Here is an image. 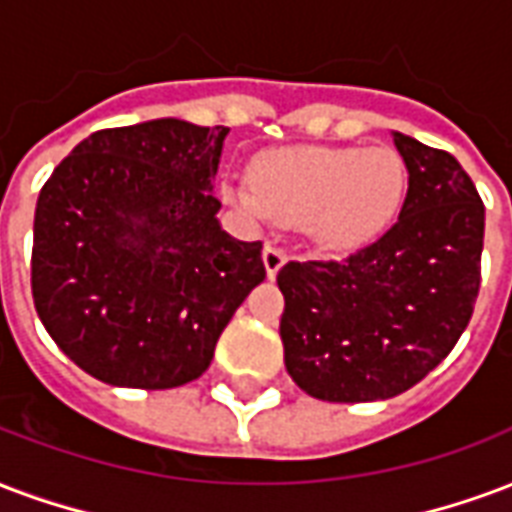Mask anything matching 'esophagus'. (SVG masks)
Segmentation results:
<instances>
[{
    "instance_id": "obj_1",
    "label": "esophagus",
    "mask_w": 512,
    "mask_h": 512,
    "mask_svg": "<svg viewBox=\"0 0 512 512\" xmlns=\"http://www.w3.org/2000/svg\"><path fill=\"white\" fill-rule=\"evenodd\" d=\"M285 249L282 246H276V244H266L263 246V263H266V274L274 279L276 274H279V268L285 266Z\"/></svg>"
}]
</instances>
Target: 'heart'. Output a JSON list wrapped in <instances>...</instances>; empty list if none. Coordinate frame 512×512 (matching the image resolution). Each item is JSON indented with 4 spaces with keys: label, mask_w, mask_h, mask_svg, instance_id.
Listing matches in <instances>:
<instances>
[{
    "label": "heart",
    "mask_w": 512,
    "mask_h": 512,
    "mask_svg": "<svg viewBox=\"0 0 512 512\" xmlns=\"http://www.w3.org/2000/svg\"><path fill=\"white\" fill-rule=\"evenodd\" d=\"M249 181H227L225 198L249 217L274 214L306 225L325 249H352L382 236L399 214L407 168L393 149L287 146L257 157Z\"/></svg>",
    "instance_id": "heart-1"
}]
</instances>
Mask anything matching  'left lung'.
<instances>
[{
	"label": "left lung",
	"mask_w": 512,
	"mask_h": 512,
	"mask_svg": "<svg viewBox=\"0 0 512 512\" xmlns=\"http://www.w3.org/2000/svg\"><path fill=\"white\" fill-rule=\"evenodd\" d=\"M410 170L399 219L344 257L290 260L285 366L314 399H393L448 358L475 312L486 208L453 154L393 132Z\"/></svg>",
	"instance_id": "8db88e82"
}]
</instances>
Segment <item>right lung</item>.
<instances>
[{
    "instance_id": "add662e5",
    "label": "right lung",
    "mask_w": 512,
    "mask_h": 512,
    "mask_svg": "<svg viewBox=\"0 0 512 512\" xmlns=\"http://www.w3.org/2000/svg\"><path fill=\"white\" fill-rule=\"evenodd\" d=\"M225 135L181 119L97 130L40 189L34 309L86 374L140 391L187 385L266 279L263 244L217 222Z\"/></svg>"
}]
</instances>
